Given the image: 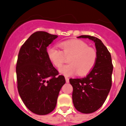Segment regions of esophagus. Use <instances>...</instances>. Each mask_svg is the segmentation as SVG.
I'll return each mask as SVG.
<instances>
[{
  "mask_svg": "<svg viewBox=\"0 0 126 126\" xmlns=\"http://www.w3.org/2000/svg\"><path fill=\"white\" fill-rule=\"evenodd\" d=\"M65 81H66V83H69V79L67 78V77H65Z\"/></svg>",
  "mask_w": 126,
  "mask_h": 126,
  "instance_id": "34e87169",
  "label": "esophagus"
}]
</instances>
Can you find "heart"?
<instances>
[{
  "instance_id": "heart-1",
  "label": "heart",
  "mask_w": 126,
  "mask_h": 126,
  "mask_svg": "<svg viewBox=\"0 0 126 126\" xmlns=\"http://www.w3.org/2000/svg\"><path fill=\"white\" fill-rule=\"evenodd\" d=\"M59 47L62 50L54 47L47 49V55L53 65L59 68L66 58L69 64L63 66L59 71L65 76L76 74L85 76L92 71L97 61V52L90 47L87 43L80 40H72L61 42ZM65 57L66 58H65Z\"/></svg>"
}]
</instances>
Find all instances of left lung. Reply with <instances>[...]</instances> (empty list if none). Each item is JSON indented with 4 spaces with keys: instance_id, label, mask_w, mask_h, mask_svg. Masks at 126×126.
I'll return each mask as SVG.
<instances>
[{
    "instance_id": "left-lung-1",
    "label": "left lung",
    "mask_w": 126,
    "mask_h": 126,
    "mask_svg": "<svg viewBox=\"0 0 126 126\" xmlns=\"http://www.w3.org/2000/svg\"><path fill=\"white\" fill-rule=\"evenodd\" d=\"M78 38L93 40L98 57L96 64L86 76L69 79L73 88V104L81 113H93L103 105L110 90L113 71L112 58L106 47L98 38L90 35H81Z\"/></svg>"
}]
</instances>
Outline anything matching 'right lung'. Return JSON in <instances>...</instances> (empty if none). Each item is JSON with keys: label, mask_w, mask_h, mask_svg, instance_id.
<instances>
[{"label": "right lung", "mask_w": 126, "mask_h": 126, "mask_svg": "<svg viewBox=\"0 0 126 126\" xmlns=\"http://www.w3.org/2000/svg\"><path fill=\"white\" fill-rule=\"evenodd\" d=\"M58 37L45 32H36L28 38L19 52L16 64L17 90L26 107L37 115L54 110L64 76L48 57L47 47Z\"/></svg>", "instance_id": "right-lung-1"}]
</instances>
